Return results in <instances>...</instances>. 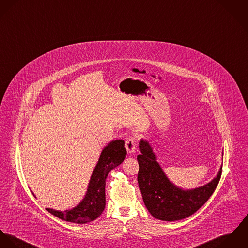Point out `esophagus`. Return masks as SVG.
Returning <instances> with one entry per match:
<instances>
[{
  "instance_id": "obj_1",
  "label": "esophagus",
  "mask_w": 248,
  "mask_h": 248,
  "mask_svg": "<svg viewBox=\"0 0 248 248\" xmlns=\"http://www.w3.org/2000/svg\"><path fill=\"white\" fill-rule=\"evenodd\" d=\"M136 146H137V141L135 138H128L125 141V148L127 150L128 154H134L136 151Z\"/></svg>"
}]
</instances>
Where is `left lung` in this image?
<instances>
[{"label": "left lung", "mask_w": 248, "mask_h": 248, "mask_svg": "<svg viewBox=\"0 0 248 248\" xmlns=\"http://www.w3.org/2000/svg\"><path fill=\"white\" fill-rule=\"evenodd\" d=\"M139 147L138 184L143 202L154 218L165 221L187 218L200 209L215 191L222 165L217 176L208 184L186 190L175 186L166 177L149 141L141 139Z\"/></svg>", "instance_id": "8db88e82"}]
</instances>
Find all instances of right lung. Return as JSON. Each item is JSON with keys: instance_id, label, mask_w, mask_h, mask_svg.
<instances>
[{"instance_id": "obj_1", "label": "right lung", "mask_w": 248, "mask_h": 248, "mask_svg": "<svg viewBox=\"0 0 248 248\" xmlns=\"http://www.w3.org/2000/svg\"><path fill=\"white\" fill-rule=\"evenodd\" d=\"M124 140H115L102 151L99 161L90 177L83 200L75 207L61 211L52 208L46 210L61 220L74 223H86L96 220L106 207V180L112 169L121 165L126 156Z\"/></svg>"}]
</instances>
